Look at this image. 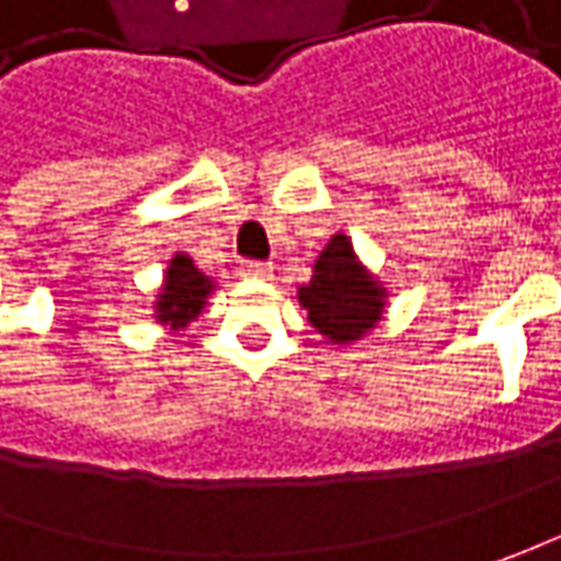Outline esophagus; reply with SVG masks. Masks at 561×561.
Masks as SVG:
<instances>
[{"instance_id": "esophagus-1", "label": "esophagus", "mask_w": 561, "mask_h": 561, "mask_svg": "<svg viewBox=\"0 0 561 561\" xmlns=\"http://www.w3.org/2000/svg\"><path fill=\"white\" fill-rule=\"evenodd\" d=\"M271 265L268 262H247L243 265V277H249V280H271Z\"/></svg>"}]
</instances>
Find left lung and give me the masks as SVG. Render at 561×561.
Listing matches in <instances>:
<instances>
[{"label": "left lung", "instance_id": "left-lung-1", "mask_svg": "<svg viewBox=\"0 0 561 561\" xmlns=\"http://www.w3.org/2000/svg\"><path fill=\"white\" fill-rule=\"evenodd\" d=\"M387 296L390 290L365 268L343 230L318 252L312 280L296 290L309 324L334 346H350L371 334L387 312Z\"/></svg>", "mask_w": 561, "mask_h": 561}]
</instances>
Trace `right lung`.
<instances>
[{
	"label": "right lung",
	"mask_w": 561,
	"mask_h": 561,
	"mask_svg": "<svg viewBox=\"0 0 561 561\" xmlns=\"http://www.w3.org/2000/svg\"><path fill=\"white\" fill-rule=\"evenodd\" d=\"M218 290L215 280L196 268V262L186 252H174L168 259V268L162 274V287L156 293L152 302V318L171 328L181 331L190 321H196L208 306V296Z\"/></svg>",
	"instance_id": "add662e5"
}]
</instances>
